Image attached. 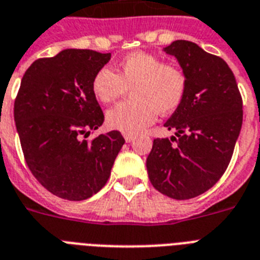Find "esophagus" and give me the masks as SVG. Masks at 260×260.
Masks as SVG:
<instances>
[{"label": "esophagus", "instance_id": "obj_1", "mask_svg": "<svg viewBox=\"0 0 260 260\" xmlns=\"http://www.w3.org/2000/svg\"><path fill=\"white\" fill-rule=\"evenodd\" d=\"M122 135H124V139H125L126 143H131L135 139V135L132 134H122Z\"/></svg>", "mask_w": 260, "mask_h": 260}]
</instances>
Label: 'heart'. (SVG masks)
<instances>
[{"mask_svg":"<svg viewBox=\"0 0 260 260\" xmlns=\"http://www.w3.org/2000/svg\"><path fill=\"white\" fill-rule=\"evenodd\" d=\"M189 87L186 71L178 63L163 62L158 55L135 51L113 70L102 67L91 79V91L101 104H112L129 89L131 97L106 113L110 128L138 134L160 114H170L185 101Z\"/></svg>","mask_w":260,"mask_h":260,"instance_id":"heart-1","label":"heart"}]
</instances>
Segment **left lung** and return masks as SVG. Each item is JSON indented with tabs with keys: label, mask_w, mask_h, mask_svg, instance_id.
Segmentation results:
<instances>
[{
	"label": "left lung",
	"mask_w": 260,
	"mask_h": 260,
	"mask_svg": "<svg viewBox=\"0 0 260 260\" xmlns=\"http://www.w3.org/2000/svg\"><path fill=\"white\" fill-rule=\"evenodd\" d=\"M189 78L185 101L166 121L171 139H154L147 158L155 189L174 200L205 193L225 173L243 124V100L224 59L196 43L177 40L165 48Z\"/></svg>",
	"instance_id": "obj_1"
}]
</instances>
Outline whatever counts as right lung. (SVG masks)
<instances>
[{
    "label": "right lung",
    "mask_w": 260,
    "mask_h": 260,
    "mask_svg": "<svg viewBox=\"0 0 260 260\" xmlns=\"http://www.w3.org/2000/svg\"><path fill=\"white\" fill-rule=\"evenodd\" d=\"M110 60L93 50H64L35 60L21 79L14 121L30 173L56 197L82 201L105 186L125 143L118 131L85 140L104 122L91 79Z\"/></svg>",
    "instance_id": "right-lung-1"
}]
</instances>
